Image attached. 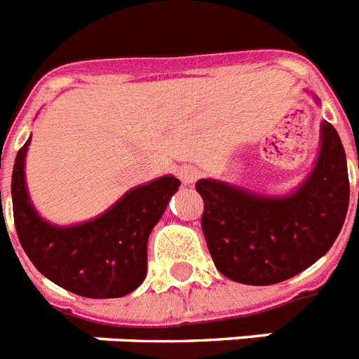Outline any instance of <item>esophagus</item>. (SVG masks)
Instances as JSON below:
<instances>
[{
	"mask_svg": "<svg viewBox=\"0 0 359 359\" xmlns=\"http://www.w3.org/2000/svg\"><path fill=\"white\" fill-rule=\"evenodd\" d=\"M177 176H180L183 185H191V183H194L200 177V170H198L196 166H180Z\"/></svg>",
	"mask_w": 359,
	"mask_h": 359,
	"instance_id": "1",
	"label": "esophagus"
}]
</instances>
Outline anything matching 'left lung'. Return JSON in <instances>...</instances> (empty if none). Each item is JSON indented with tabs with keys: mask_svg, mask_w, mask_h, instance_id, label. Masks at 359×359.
Returning a JSON list of instances; mask_svg holds the SVG:
<instances>
[{
	"mask_svg": "<svg viewBox=\"0 0 359 359\" xmlns=\"http://www.w3.org/2000/svg\"><path fill=\"white\" fill-rule=\"evenodd\" d=\"M202 231L215 266L246 285H272L323 257L345 222L351 185L345 148L323 122V146L311 176L287 198H265L200 180Z\"/></svg>",
	"mask_w": 359,
	"mask_h": 359,
	"instance_id": "8db88e82",
	"label": "left lung"
}]
</instances>
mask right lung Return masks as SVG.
<instances>
[{
    "instance_id": "add662e5",
    "label": "right lung",
    "mask_w": 359,
    "mask_h": 359,
    "mask_svg": "<svg viewBox=\"0 0 359 359\" xmlns=\"http://www.w3.org/2000/svg\"><path fill=\"white\" fill-rule=\"evenodd\" d=\"M29 140L18 150L11 191L16 233L31 263L59 287L81 297L130 294L144 280L148 237L182 185L180 180L159 177L130 191L96 220L55 228L34 213L25 191L24 161Z\"/></svg>"
}]
</instances>
